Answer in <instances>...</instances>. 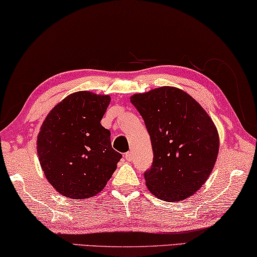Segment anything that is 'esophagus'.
Instances as JSON below:
<instances>
[{"label": "esophagus", "mask_w": 257, "mask_h": 257, "mask_svg": "<svg viewBox=\"0 0 257 257\" xmlns=\"http://www.w3.org/2000/svg\"><path fill=\"white\" fill-rule=\"evenodd\" d=\"M124 158H125V160L127 161H132L133 159H134V156H133V152H127L124 154Z\"/></svg>", "instance_id": "1"}]
</instances>
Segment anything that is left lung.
<instances>
[{"label": "left lung", "mask_w": 257, "mask_h": 257, "mask_svg": "<svg viewBox=\"0 0 257 257\" xmlns=\"http://www.w3.org/2000/svg\"><path fill=\"white\" fill-rule=\"evenodd\" d=\"M150 134L153 164L145 184L164 201L190 198L208 180L219 150L218 132L200 104L182 89L165 87L130 97Z\"/></svg>", "instance_id": "left-lung-1"}]
</instances>
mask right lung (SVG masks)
I'll list each match as a JSON object with an SVG mask.
<instances>
[{"instance_id": "right-lung-1", "label": "right lung", "mask_w": 257, "mask_h": 257, "mask_svg": "<svg viewBox=\"0 0 257 257\" xmlns=\"http://www.w3.org/2000/svg\"><path fill=\"white\" fill-rule=\"evenodd\" d=\"M108 95L77 91L48 113L36 140L39 161L48 182L70 199H88L103 191L121 154L100 123Z\"/></svg>"}]
</instances>
